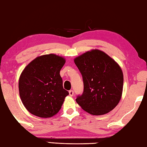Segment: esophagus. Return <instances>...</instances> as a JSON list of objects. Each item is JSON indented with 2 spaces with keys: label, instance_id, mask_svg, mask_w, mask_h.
Wrapping results in <instances>:
<instances>
[{
  "label": "esophagus",
  "instance_id": "obj_1",
  "mask_svg": "<svg viewBox=\"0 0 147 147\" xmlns=\"http://www.w3.org/2000/svg\"><path fill=\"white\" fill-rule=\"evenodd\" d=\"M69 93L70 96H73V95H74V91L73 90H70Z\"/></svg>",
  "mask_w": 147,
  "mask_h": 147
}]
</instances>
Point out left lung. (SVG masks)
Returning a JSON list of instances; mask_svg holds the SVG:
<instances>
[{
	"mask_svg": "<svg viewBox=\"0 0 147 147\" xmlns=\"http://www.w3.org/2000/svg\"><path fill=\"white\" fill-rule=\"evenodd\" d=\"M82 76L84 91L76 101L85 111L102 115L119 103L124 77L119 65L105 53L98 50L87 52L74 59Z\"/></svg>",
	"mask_w": 147,
	"mask_h": 147,
	"instance_id": "1",
	"label": "left lung"
}]
</instances>
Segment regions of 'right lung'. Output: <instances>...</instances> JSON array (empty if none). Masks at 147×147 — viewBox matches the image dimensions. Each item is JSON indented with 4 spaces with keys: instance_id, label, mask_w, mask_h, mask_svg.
<instances>
[{
    "instance_id": "obj_1",
    "label": "right lung",
    "mask_w": 147,
    "mask_h": 147,
    "mask_svg": "<svg viewBox=\"0 0 147 147\" xmlns=\"http://www.w3.org/2000/svg\"><path fill=\"white\" fill-rule=\"evenodd\" d=\"M65 63L55 54L36 57L23 70L19 80L22 101L32 115L52 117L61 109L69 92L63 89L59 73Z\"/></svg>"
}]
</instances>
